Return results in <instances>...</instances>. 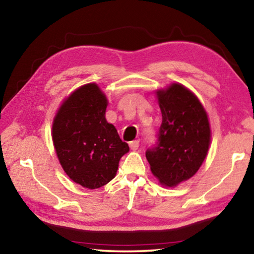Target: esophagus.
I'll return each mask as SVG.
<instances>
[{
  "label": "esophagus",
  "mask_w": 254,
  "mask_h": 254,
  "mask_svg": "<svg viewBox=\"0 0 254 254\" xmlns=\"http://www.w3.org/2000/svg\"><path fill=\"white\" fill-rule=\"evenodd\" d=\"M139 143H140L139 140L131 141V142H130V148H131L132 150H136L137 148H139Z\"/></svg>",
  "instance_id": "esophagus-1"
}]
</instances>
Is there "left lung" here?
I'll list each match as a JSON object with an SVG mask.
<instances>
[{"label": "left lung", "mask_w": 254, "mask_h": 254, "mask_svg": "<svg viewBox=\"0 0 254 254\" xmlns=\"http://www.w3.org/2000/svg\"><path fill=\"white\" fill-rule=\"evenodd\" d=\"M157 97L162 122L145 157L160 184L174 187L191 178L207 156L209 122L198 98L183 85L159 89Z\"/></svg>", "instance_id": "8db88e82"}]
</instances>
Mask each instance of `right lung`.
<instances>
[{
  "label": "right lung",
  "mask_w": 254,
  "mask_h": 254,
  "mask_svg": "<svg viewBox=\"0 0 254 254\" xmlns=\"http://www.w3.org/2000/svg\"><path fill=\"white\" fill-rule=\"evenodd\" d=\"M106 106L107 98L100 87L86 84L66 98L53 124L60 165L72 182L88 189L111 182L120 159L130 150L106 121Z\"/></svg>",
  "instance_id": "1"
}]
</instances>
